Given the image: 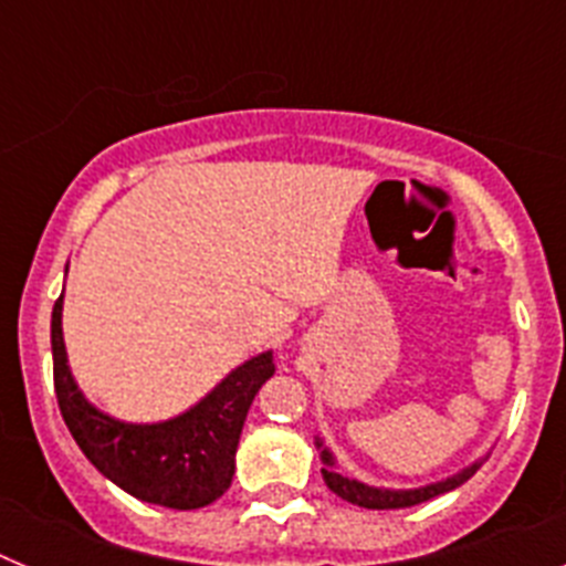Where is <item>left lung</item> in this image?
Instances as JSON below:
<instances>
[{
    "instance_id": "8db88e82",
    "label": "left lung",
    "mask_w": 566,
    "mask_h": 566,
    "mask_svg": "<svg viewBox=\"0 0 566 566\" xmlns=\"http://www.w3.org/2000/svg\"><path fill=\"white\" fill-rule=\"evenodd\" d=\"M314 448L319 451V462H323V479H326L328 490H334L339 499L345 502L357 504V507H368V510H399V507H413V504H422V502H431V499L442 496V493H451L457 490L459 484L468 482L479 468H482L484 457H479L476 462L464 464L462 470L451 473V476L439 479V482L431 484H422V488H377V484H365L359 479L352 476H343L337 468V457L332 453L323 437H314Z\"/></svg>"
}]
</instances>
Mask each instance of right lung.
Segmentation results:
<instances>
[{
  "mask_svg": "<svg viewBox=\"0 0 566 566\" xmlns=\"http://www.w3.org/2000/svg\"><path fill=\"white\" fill-rule=\"evenodd\" d=\"M62 308L64 289L50 317L59 411L93 468L124 493L158 507L198 510L221 499L232 484L249 405L274 374L272 348L232 368L187 411L161 422H124L96 408L78 388L64 348Z\"/></svg>",
  "mask_w": 566,
  "mask_h": 566,
  "instance_id": "add662e5",
  "label": "right lung"
}]
</instances>
